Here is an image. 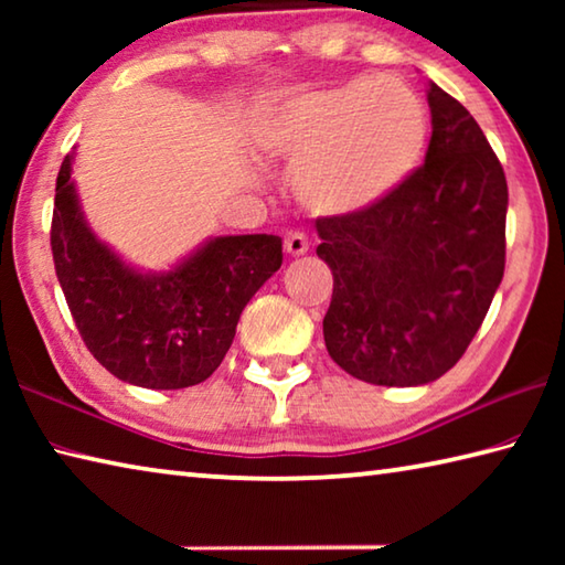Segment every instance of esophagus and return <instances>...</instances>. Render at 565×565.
Wrapping results in <instances>:
<instances>
[{"label":"esophagus","mask_w":565,"mask_h":565,"mask_svg":"<svg viewBox=\"0 0 565 565\" xmlns=\"http://www.w3.org/2000/svg\"><path fill=\"white\" fill-rule=\"evenodd\" d=\"M284 248H286V254L301 256L309 252V238H306V234H301V232H289L284 238Z\"/></svg>","instance_id":"34e87169"}]
</instances>
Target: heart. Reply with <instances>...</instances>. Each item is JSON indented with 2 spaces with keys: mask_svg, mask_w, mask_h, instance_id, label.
Returning a JSON list of instances; mask_svg holds the SVG:
<instances>
[{
  "mask_svg": "<svg viewBox=\"0 0 565 565\" xmlns=\"http://www.w3.org/2000/svg\"><path fill=\"white\" fill-rule=\"evenodd\" d=\"M428 114L396 76H356L296 94L266 114L259 147L301 164L296 191L319 214H359L384 202L424 159Z\"/></svg>",
  "mask_w": 565,
  "mask_h": 565,
  "instance_id": "heart-1",
  "label": "heart"
}]
</instances>
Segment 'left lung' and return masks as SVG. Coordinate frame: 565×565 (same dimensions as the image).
<instances>
[{
	"instance_id": "left-lung-1",
	"label": "left lung",
	"mask_w": 565,
	"mask_h": 565,
	"mask_svg": "<svg viewBox=\"0 0 565 565\" xmlns=\"http://www.w3.org/2000/svg\"><path fill=\"white\" fill-rule=\"evenodd\" d=\"M428 107L424 167L366 212L317 218V254L333 274L323 341L347 374L376 386H420L456 366L503 279L501 161L434 82Z\"/></svg>"
}]
</instances>
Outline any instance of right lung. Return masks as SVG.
I'll list each match as a JSON object with an SVG mask.
<instances>
[{
	"label": "right lung",
	"mask_w": 565,
	"mask_h": 565,
	"mask_svg": "<svg viewBox=\"0 0 565 565\" xmlns=\"http://www.w3.org/2000/svg\"><path fill=\"white\" fill-rule=\"evenodd\" d=\"M72 161L74 154H66L56 177L52 256L92 356L141 388L202 384L224 361L248 299L279 271L281 238L216 236L174 269L141 274L94 236Z\"/></svg>",
	"instance_id": "right-lung-1"
}]
</instances>
